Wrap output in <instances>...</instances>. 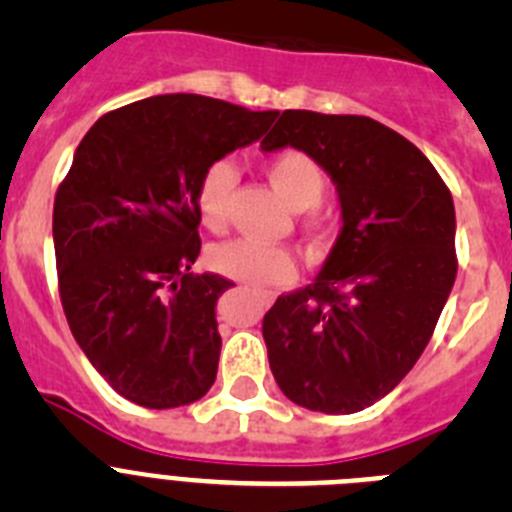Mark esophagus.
<instances>
[{
    "label": "esophagus",
    "instance_id": "obj_1",
    "mask_svg": "<svg viewBox=\"0 0 512 512\" xmlns=\"http://www.w3.org/2000/svg\"><path fill=\"white\" fill-rule=\"evenodd\" d=\"M256 300H259L261 307H269L271 305V295H256Z\"/></svg>",
    "mask_w": 512,
    "mask_h": 512
}]
</instances>
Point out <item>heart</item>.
I'll return each instance as SVG.
<instances>
[{
	"label": "heart",
	"instance_id": "1",
	"mask_svg": "<svg viewBox=\"0 0 512 512\" xmlns=\"http://www.w3.org/2000/svg\"><path fill=\"white\" fill-rule=\"evenodd\" d=\"M266 174H269L274 189L295 210H312L323 202L328 182H325L318 161L307 153L295 151V148L279 151L277 156H271ZM235 179L238 174L228 161H215L202 171L200 184H197V210H200L205 228L212 233L228 230ZM302 220L305 225L315 228L320 217L315 212H307ZM210 266L223 277L238 279V282L253 284V287H274V284H284L295 277V256L289 248L248 241V238H238V241L220 243L212 248Z\"/></svg>",
	"mask_w": 512,
	"mask_h": 512
}]
</instances>
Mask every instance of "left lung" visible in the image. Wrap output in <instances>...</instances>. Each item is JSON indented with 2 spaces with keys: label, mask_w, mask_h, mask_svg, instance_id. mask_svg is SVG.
<instances>
[{
  "label": "left lung",
  "mask_w": 512,
  "mask_h": 512,
  "mask_svg": "<svg viewBox=\"0 0 512 512\" xmlns=\"http://www.w3.org/2000/svg\"><path fill=\"white\" fill-rule=\"evenodd\" d=\"M284 146L333 176L343 230L318 279L264 315L271 374L302 408L359 413L436 330L459 266L454 200L431 161L372 117L284 110L261 148Z\"/></svg>",
  "instance_id": "left-lung-1"
}]
</instances>
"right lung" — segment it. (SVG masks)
<instances>
[{"instance_id": "1", "label": "right lung", "mask_w": 512, "mask_h": 512, "mask_svg": "<svg viewBox=\"0 0 512 512\" xmlns=\"http://www.w3.org/2000/svg\"><path fill=\"white\" fill-rule=\"evenodd\" d=\"M277 115L161 94L102 115L76 148L53 202L58 295L81 351L125 400L179 408L215 382V302L233 282L192 271L197 184Z\"/></svg>"}]
</instances>
